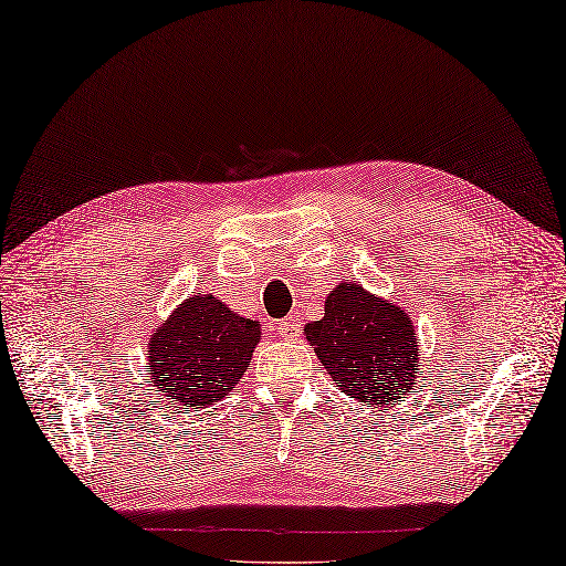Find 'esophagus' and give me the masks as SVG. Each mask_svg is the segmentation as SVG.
Here are the masks:
<instances>
[{"label":"esophagus","instance_id":"34e87169","mask_svg":"<svg viewBox=\"0 0 566 566\" xmlns=\"http://www.w3.org/2000/svg\"><path fill=\"white\" fill-rule=\"evenodd\" d=\"M279 332H281V336L285 338V342H293V338H297L300 336V324L295 322V319H283L281 324H279Z\"/></svg>","mask_w":566,"mask_h":566}]
</instances>
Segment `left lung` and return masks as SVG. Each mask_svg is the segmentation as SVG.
I'll return each mask as SVG.
<instances>
[{"label":"left lung","instance_id":"8db88e82","mask_svg":"<svg viewBox=\"0 0 566 566\" xmlns=\"http://www.w3.org/2000/svg\"><path fill=\"white\" fill-rule=\"evenodd\" d=\"M305 334L334 385L350 397L385 405L413 387L419 342L411 319L358 283L334 287L324 317L307 324Z\"/></svg>","mask_w":566,"mask_h":566}]
</instances>
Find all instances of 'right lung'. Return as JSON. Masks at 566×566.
Listing matches in <instances>:
<instances>
[{
  "mask_svg": "<svg viewBox=\"0 0 566 566\" xmlns=\"http://www.w3.org/2000/svg\"><path fill=\"white\" fill-rule=\"evenodd\" d=\"M259 324L212 295H196L174 312L149 342V375L157 392L181 407H206L242 380L259 342Z\"/></svg>",
  "mask_w": 566,
  "mask_h": 566,
  "instance_id": "add662e5",
  "label": "right lung"
}]
</instances>
